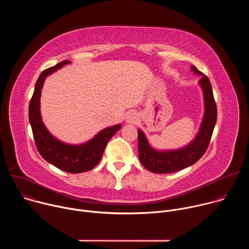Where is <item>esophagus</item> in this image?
Wrapping results in <instances>:
<instances>
[{
	"instance_id": "34e87169",
	"label": "esophagus",
	"mask_w": 249,
	"mask_h": 249,
	"mask_svg": "<svg viewBox=\"0 0 249 249\" xmlns=\"http://www.w3.org/2000/svg\"><path fill=\"white\" fill-rule=\"evenodd\" d=\"M138 121H139V118H138V115L136 114V112L130 111L129 113H127V115H126V122L127 123L136 124Z\"/></svg>"
}]
</instances>
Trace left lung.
Wrapping results in <instances>:
<instances>
[{
  "label": "left lung",
  "mask_w": 249,
  "mask_h": 249,
  "mask_svg": "<svg viewBox=\"0 0 249 249\" xmlns=\"http://www.w3.org/2000/svg\"><path fill=\"white\" fill-rule=\"evenodd\" d=\"M191 69L193 72L202 76L199 84L202 87L205 101L203 122L195 139L188 146L180 150L158 152L150 146L145 134L138 130L140 161L148 170L154 173H171L188 167L198 161L208 149L217 122V105L208 77L203 75L195 66H192Z\"/></svg>",
  "instance_id": "8db88e82"
}]
</instances>
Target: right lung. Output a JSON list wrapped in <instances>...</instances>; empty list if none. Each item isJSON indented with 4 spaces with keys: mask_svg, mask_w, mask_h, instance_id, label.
<instances>
[{
    "mask_svg": "<svg viewBox=\"0 0 249 249\" xmlns=\"http://www.w3.org/2000/svg\"><path fill=\"white\" fill-rule=\"evenodd\" d=\"M68 60L58 63L56 66L44 70L36 81L34 92L29 102L28 118L31 125L33 138L41 157L53 164L69 173H81L92 169L101 160L104 149L108 141L114 134L120 130L121 125L105 128L100 131L93 139L88 143L72 146L62 143L55 139L45 128L40 115V93L45 78L60 69L66 64H70Z\"/></svg>",
    "mask_w": 249,
    "mask_h": 249,
    "instance_id": "right-lung-1",
    "label": "right lung"
}]
</instances>
